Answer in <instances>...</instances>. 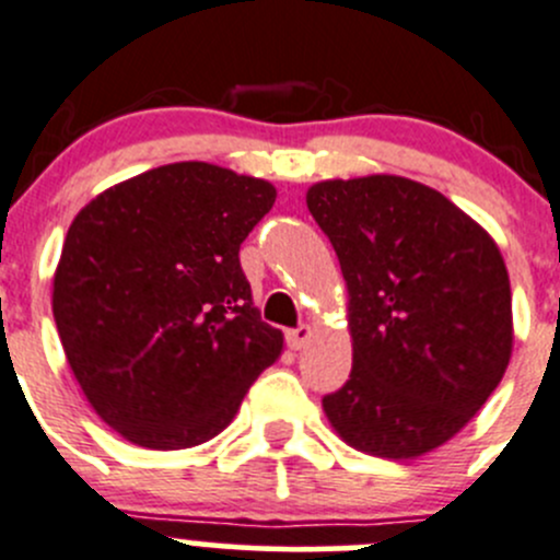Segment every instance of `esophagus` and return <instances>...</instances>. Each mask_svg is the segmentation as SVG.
<instances>
[{"mask_svg": "<svg viewBox=\"0 0 560 560\" xmlns=\"http://www.w3.org/2000/svg\"><path fill=\"white\" fill-rule=\"evenodd\" d=\"M312 338H314V332L308 325L295 327V330H287V341H290L292 349H303L308 341H312Z\"/></svg>", "mask_w": 560, "mask_h": 560, "instance_id": "34e87169", "label": "esophagus"}]
</instances>
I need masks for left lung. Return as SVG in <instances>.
<instances>
[{
	"mask_svg": "<svg viewBox=\"0 0 560 560\" xmlns=\"http://www.w3.org/2000/svg\"><path fill=\"white\" fill-rule=\"evenodd\" d=\"M306 206L347 281L352 374L322 398L365 455L415 460L447 444L512 358V290L488 230L404 175L330 178Z\"/></svg>",
	"mask_w": 560,
	"mask_h": 560,
	"instance_id": "obj_1",
	"label": "left lung"
}]
</instances>
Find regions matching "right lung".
Segmentation results:
<instances>
[{"label": "right lung", "mask_w": 560, "mask_h": 560, "mask_svg": "<svg viewBox=\"0 0 560 560\" xmlns=\"http://www.w3.org/2000/svg\"><path fill=\"white\" fill-rule=\"evenodd\" d=\"M270 180L173 162L100 191L67 230L54 319L100 420L149 450H186L233 422L284 336L259 319L241 244Z\"/></svg>", "instance_id": "obj_1"}]
</instances>
